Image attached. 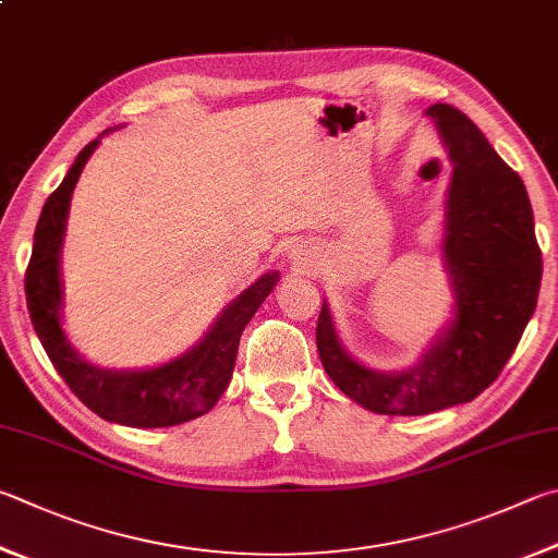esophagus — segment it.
Here are the masks:
<instances>
[{
	"label": "esophagus",
	"instance_id": "1",
	"mask_svg": "<svg viewBox=\"0 0 558 558\" xmlns=\"http://www.w3.org/2000/svg\"><path fill=\"white\" fill-rule=\"evenodd\" d=\"M300 251H302V248H300ZM300 251H295V258H298V260H302V256H307V253H300Z\"/></svg>",
	"mask_w": 558,
	"mask_h": 558
}]
</instances>
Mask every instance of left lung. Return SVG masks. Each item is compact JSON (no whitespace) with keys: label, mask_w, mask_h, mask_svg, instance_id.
<instances>
[{"label":"left lung","mask_w":558,"mask_h":558,"mask_svg":"<svg viewBox=\"0 0 558 558\" xmlns=\"http://www.w3.org/2000/svg\"><path fill=\"white\" fill-rule=\"evenodd\" d=\"M424 114L437 124L453 166L441 231L451 319L402 371H376L353 359L333 329L327 300L317 322L319 359L333 385L361 408L390 417H417L478 398L518 349L542 282L522 178L463 111L432 105Z\"/></svg>","instance_id":"1"}]
</instances>
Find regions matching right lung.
<instances>
[{
    "mask_svg": "<svg viewBox=\"0 0 558 558\" xmlns=\"http://www.w3.org/2000/svg\"><path fill=\"white\" fill-rule=\"evenodd\" d=\"M105 134L80 150L63 182L40 209L32 260L26 268V305L48 359L53 361L60 378L89 410L124 427H175V424L202 417L225 395L234 373L241 331L276 288L280 272H263L253 286L221 310L217 322L195 347L173 361L154 368L119 371L97 366L80 356L63 329L60 251H63L70 199H73L77 178Z\"/></svg>",
    "mask_w": 558,
    "mask_h": 558,
    "instance_id": "1",
    "label": "right lung"
}]
</instances>
